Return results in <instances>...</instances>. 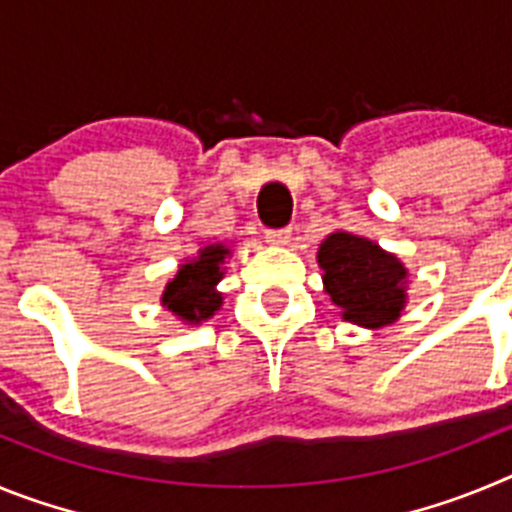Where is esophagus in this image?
<instances>
[{
  "label": "esophagus",
  "mask_w": 512,
  "mask_h": 512,
  "mask_svg": "<svg viewBox=\"0 0 512 512\" xmlns=\"http://www.w3.org/2000/svg\"><path fill=\"white\" fill-rule=\"evenodd\" d=\"M289 238H292V230L289 228L266 230V243H271V246H287Z\"/></svg>",
  "instance_id": "1"
}]
</instances>
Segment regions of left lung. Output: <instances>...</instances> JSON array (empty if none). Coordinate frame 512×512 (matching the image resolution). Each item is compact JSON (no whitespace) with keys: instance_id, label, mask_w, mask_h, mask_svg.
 I'll list each match as a JSON object with an SVG mask.
<instances>
[{"instance_id":"obj_1","label":"left lung","mask_w":512,"mask_h":512,"mask_svg":"<svg viewBox=\"0 0 512 512\" xmlns=\"http://www.w3.org/2000/svg\"><path fill=\"white\" fill-rule=\"evenodd\" d=\"M323 289L341 318L377 330L400 320L408 305V269L395 253L361 235L336 230L318 248Z\"/></svg>"}]
</instances>
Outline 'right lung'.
<instances>
[{
	"label": "right lung",
	"instance_id": "right-lung-1",
	"mask_svg": "<svg viewBox=\"0 0 512 512\" xmlns=\"http://www.w3.org/2000/svg\"><path fill=\"white\" fill-rule=\"evenodd\" d=\"M230 253V246L220 241L202 246L197 256L179 264L174 277L166 282L161 305L184 325L210 320L223 307V292L217 284L225 277V259H230Z\"/></svg>",
	"mask_w": 512,
	"mask_h": 512
}]
</instances>
